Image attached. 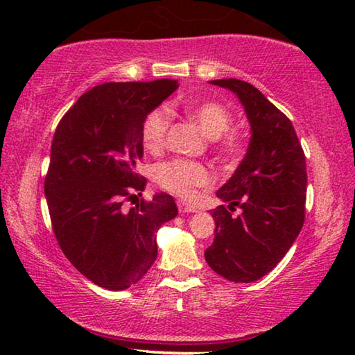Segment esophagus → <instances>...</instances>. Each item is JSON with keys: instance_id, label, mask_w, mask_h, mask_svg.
<instances>
[{"instance_id": "esophagus-1", "label": "esophagus", "mask_w": 355, "mask_h": 355, "mask_svg": "<svg viewBox=\"0 0 355 355\" xmlns=\"http://www.w3.org/2000/svg\"><path fill=\"white\" fill-rule=\"evenodd\" d=\"M177 208L180 213H196L197 211V208L194 205H189V203H186L183 200L177 202Z\"/></svg>"}]
</instances>
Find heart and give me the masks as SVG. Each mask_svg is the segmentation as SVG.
<instances>
[{"mask_svg": "<svg viewBox=\"0 0 355 355\" xmlns=\"http://www.w3.org/2000/svg\"><path fill=\"white\" fill-rule=\"evenodd\" d=\"M183 111L208 137H216L213 148L222 158H233L239 152L238 137L233 133L223 135L230 128L233 120L232 112L224 105L218 101H202L194 106H184ZM169 127L171 111L166 106L150 111L141 128L144 148L152 153L161 152L166 147ZM155 178L161 188L182 197H192L197 189L213 183L211 172L205 164L188 159H171L159 164L155 171Z\"/></svg>", "mask_w": 355, "mask_h": 355, "instance_id": "b5f03b06", "label": "heart"}]
</instances>
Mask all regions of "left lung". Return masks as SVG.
<instances>
[{
    "label": "left lung",
    "instance_id": "1",
    "mask_svg": "<svg viewBox=\"0 0 355 355\" xmlns=\"http://www.w3.org/2000/svg\"><path fill=\"white\" fill-rule=\"evenodd\" d=\"M209 83L238 95L252 137L236 172L216 192L230 205L211 209L216 230L205 260L224 279L250 284L277 266L304 225L305 155L291 120L250 83Z\"/></svg>",
    "mask_w": 355,
    "mask_h": 355
}]
</instances>
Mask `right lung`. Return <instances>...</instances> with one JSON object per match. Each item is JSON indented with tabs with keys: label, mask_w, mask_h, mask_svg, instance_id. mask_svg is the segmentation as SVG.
<instances>
[{
	"label": "right lung",
	"mask_w": 355,
	"mask_h": 355,
	"mask_svg": "<svg viewBox=\"0 0 355 355\" xmlns=\"http://www.w3.org/2000/svg\"><path fill=\"white\" fill-rule=\"evenodd\" d=\"M172 80L105 83L83 94L59 120L45 196L51 227L69 261L95 285L127 290L152 268L156 232L177 216L169 194H142L141 128L147 114L177 91Z\"/></svg>",
	"instance_id": "add662e5"
}]
</instances>
